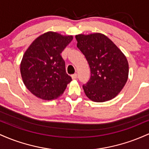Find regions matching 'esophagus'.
I'll return each mask as SVG.
<instances>
[{
	"instance_id": "obj_1",
	"label": "esophagus",
	"mask_w": 149,
	"mask_h": 149,
	"mask_svg": "<svg viewBox=\"0 0 149 149\" xmlns=\"http://www.w3.org/2000/svg\"><path fill=\"white\" fill-rule=\"evenodd\" d=\"M71 78H72L73 80L77 79V78H78V75H77V73H75V74L72 75V76H71Z\"/></svg>"
}]
</instances>
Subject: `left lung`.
<instances>
[{
  "label": "left lung",
  "mask_w": 149,
  "mask_h": 149,
  "mask_svg": "<svg viewBox=\"0 0 149 149\" xmlns=\"http://www.w3.org/2000/svg\"><path fill=\"white\" fill-rule=\"evenodd\" d=\"M77 47L85 55L91 76L83 88L95 102L116 97L127 83L129 64L122 51L107 36L100 33L76 36Z\"/></svg>",
  "instance_id": "left-lung-1"
}]
</instances>
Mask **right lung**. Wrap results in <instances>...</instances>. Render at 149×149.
I'll use <instances>...</instances> for the list:
<instances>
[{
    "label": "right lung",
    "mask_w": 149,
    "mask_h": 149,
    "mask_svg": "<svg viewBox=\"0 0 149 149\" xmlns=\"http://www.w3.org/2000/svg\"><path fill=\"white\" fill-rule=\"evenodd\" d=\"M73 36L48 31L29 45L22 57L20 72L24 83L36 97L52 100L60 97L72 80L61 56Z\"/></svg>",
    "instance_id": "add662e5"
}]
</instances>
